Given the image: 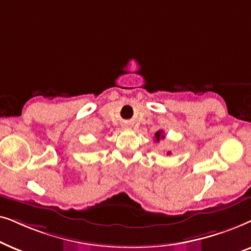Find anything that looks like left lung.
Wrapping results in <instances>:
<instances>
[{
    "instance_id": "left-lung-1",
    "label": "left lung",
    "mask_w": 251,
    "mask_h": 251,
    "mask_svg": "<svg viewBox=\"0 0 251 251\" xmlns=\"http://www.w3.org/2000/svg\"><path fill=\"white\" fill-rule=\"evenodd\" d=\"M155 138H156V141H157V142H158L159 140H163V139L165 138V136L163 135V131H162V129H159L158 132H156V134H155ZM168 155H171V152L169 151V152H168Z\"/></svg>"
}]
</instances>
